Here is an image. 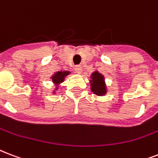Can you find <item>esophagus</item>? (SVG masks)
<instances>
[{"label": "esophagus", "instance_id": "esophagus-1", "mask_svg": "<svg viewBox=\"0 0 158 158\" xmlns=\"http://www.w3.org/2000/svg\"><path fill=\"white\" fill-rule=\"evenodd\" d=\"M75 71H76L77 74H80L82 73V71H83V68H82L81 65H77L75 66V68H74Z\"/></svg>", "mask_w": 158, "mask_h": 158}]
</instances>
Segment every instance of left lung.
Here are the masks:
<instances>
[{
  "label": "left lung",
  "instance_id": "1",
  "mask_svg": "<svg viewBox=\"0 0 158 158\" xmlns=\"http://www.w3.org/2000/svg\"><path fill=\"white\" fill-rule=\"evenodd\" d=\"M89 78L90 89L95 95L102 97L107 94L108 87L106 85L105 78L103 74L96 69L91 74Z\"/></svg>",
  "mask_w": 158,
  "mask_h": 158
}]
</instances>
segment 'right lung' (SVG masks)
Listing matches in <instances>:
<instances>
[{
    "instance_id": "1",
    "label": "right lung",
    "mask_w": 158,
    "mask_h": 158,
    "mask_svg": "<svg viewBox=\"0 0 158 158\" xmlns=\"http://www.w3.org/2000/svg\"><path fill=\"white\" fill-rule=\"evenodd\" d=\"M71 72L68 70H61V71H57L50 76V79L53 83L54 85V89L52 90V94H56L57 90L60 88V85L64 81L69 74H70Z\"/></svg>"
}]
</instances>
